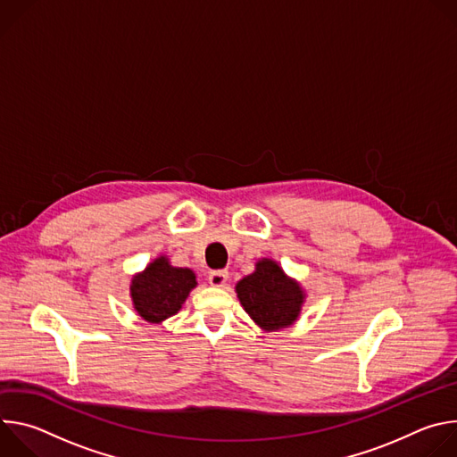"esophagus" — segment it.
Instances as JSON below:
<instances>
[{"mask_svg": "<svg viewBox=\"0 0 457 457\" xmlns=\"http://www.w3.org/2000/svg\"><path fill=\"white\" fill-rule=\"evenodd\" d=\"M228 277H229L228 271H213L210 273V284L213 287H224L228 282Z\"/></svg>", "mask_w": 457, "mask_h": 457, "instance_id": "esophagus-1", "label": "esophagus"}]
</instances>
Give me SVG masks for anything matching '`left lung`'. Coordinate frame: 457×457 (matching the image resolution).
<instances>
[{"label":"left lung","instance_id":"8db88e82","mask_svg":"<svg viewBox=\"0 0 457 457\" xmlns=\"http://www.w3.org/2000/svg\"><path fill=\"white\" fill-rule=\"evenodd\" d=\"M235 289L251 320L268 333L289 328L305 302L300 284L271 258L258 260L254 271L244 277Z\"/></svg>","mask_w":457,"mask_h":457}]
</instances>
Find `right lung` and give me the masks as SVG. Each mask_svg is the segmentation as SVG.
<instances>
[{"label":"right lung","mask_w":457,"mask_h":457,"mask_svg":"<svg viewBox=\"0 0 457 457\" xmlns=\"http://www.w3.org/2000/svg\"><path fill=\"white\" fill-rule=\"evenodd\" d=\"M197 277L187 268H173L166 256L155 258L129 286L134 309L150 323H161L179 312Z\"/></svg>","instance_id":"1"}]
</instances>
